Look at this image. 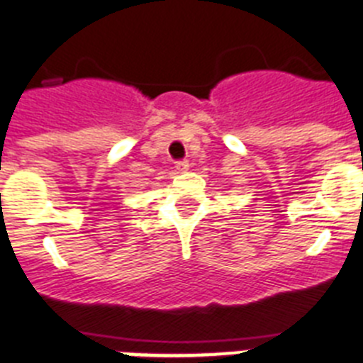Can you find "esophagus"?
Listing matches in <instances>:
<instances>
[{
	"label": "esophagus",
	"mask_w": 363,
	"mask_h": 363,
	"mask_svg": "<svg viewBox=\"0 0 363 363\" xmlns=\"http://www.w3.org/2000/svg\"><path fill=\"white\" fill-rule=\"evenodd\" d=\"M187 169H189L187 160H179V162H176V171L178 172H185Z\"/></svg>",
	"instance_id": "34e87169"
}]
</instances>
